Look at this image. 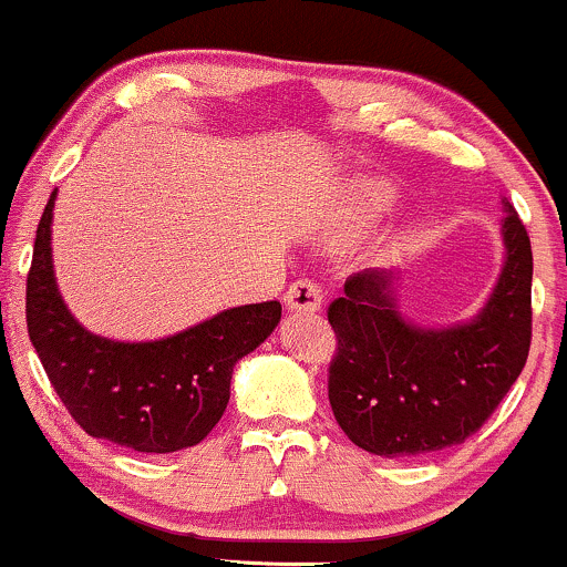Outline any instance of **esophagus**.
Wrapping results in <instances>:
<instances>
[{
	"label": "esophagus",
	"instance_id": "obj_1",
	"mask_svg": "<svg viewBox=\"0 0 567 567\" xmlns=\"http://www.w3.org/2000/svg\"><path fill=\"white\" fill-rule=\"evenodd\" d=\"M286 308L295 310V313H316L323 302L321 286L310 281V278H300L286 289Z\"/></svg>",
	"mask_w": 567,
	"mask_h": 567
}]
</instances>
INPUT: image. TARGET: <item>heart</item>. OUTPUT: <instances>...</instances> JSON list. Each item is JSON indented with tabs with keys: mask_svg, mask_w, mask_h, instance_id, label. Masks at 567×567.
Returning <instances> with one entry per match:
<instances>
[{
	"mask_svg": "<svg viewBox=\"0 0 567 567\" xmlns=\"http://www.w3.org/2000/svg\"><path fill=\"white\" fill-rule=\"evenodd\" d=\"M393 203V189L385 182H355L342 200V221L348 227H367L388 212Z\"/></svg>",
	"mask_w": 567,
	"mask_h": 567,
	"instance_id": "heart-1",
	"label": "heart"
}]
</instances>
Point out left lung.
I'll list each match as a JSON object with an SVG mask.
<instances>
[{
  "label": "left lung",
  "mask_w": 567,
  "mask_h": 567,
  "mask_svg": "<svg viewBox=\"0 0 567 567\" xmlns=\"http://www.w3.org/2000/svg\"><path fill=\"white\" fill-rule=\"evenodd\" d=\"M504 270L472 321L417 327L396 305L399 270H364L329 305L337 353L329 364L334 421L383 457L436 453L466 442L506 396L530 351L533 251L504 200Z\"/></svg>",
  "instance_id": "8db88e82"
}]
</instances>
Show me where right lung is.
I'll return each instance as SVG.
<instances>
[{
    "mask_svg": "<svg viewBox=\"0 0 567 567\" xmlns=\"http://www.w3.org/2000/svg\"><path fill=\"white\" fill-rule=\"evenodd\" d=\"M44 206L27 281V323L50 385L85 434L136 453H176L212 434L230 402L233 367L281 321V302L240 305L152 342L87 332L61 300Z\"/></svg>",
    "mask_w": 567,
    "mask_h": 567,
    "instance_id": "1",
    "label": "right lung"
}]
</instances>
